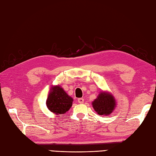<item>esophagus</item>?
<instances>
[{
  "mask_svg": "<svg viewBox=\"0 0 156 156\" xmlns=\"http://www.w3.org/2000/svg\"><path fill=\"white\" fill-rule=\"evenodd\" d=\"M78 103L82 104V103H83V102H84V98H78Z\"/></svg>",
  "mask_w": 156,
  "mask_h": 156,
  "instance_id": "esophagus-1",
  "label": "esophagus"
}]
</instances>
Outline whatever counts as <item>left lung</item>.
Instances as JSON below:
<instances>
[{
	"instance_id": "1",
	"label": "left lung",
	"mask_w": 156,
	"mask_h": 156,
	"mask_svg": "<svg viewBox=\"0 0 156 156\" xmlns=\"http://www.w3.org/2000/svg\"><path fill=\"white\" fill-rule=\"evenodd\" d=\"M92 107L99 115L108 116L115 109L116 101L112 94L108 91H101L92 102Z\"/></svg>"
}]
</instances>
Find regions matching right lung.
<instances>
[{
	"instance_id": "1",
	"label": "right lung",
	"mask_w": 156,
	"mask_h": 156,
	"mask_svg": "<svg viewBox=\"0 0 156 156\" xmlns=\"http://www.w3.org/2000/svg\"><path fill=\"white\" fill-rule=\"evenodd\" d=\"M73 98L69 96L61 86H52L48 95L46 105L51 112L56 115L64 114L72 105Z\"/></svg>"
}]
</instances>
